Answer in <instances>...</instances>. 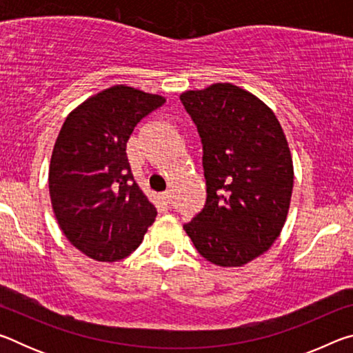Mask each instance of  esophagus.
Segmentation results:
<instances>
[{
  "mask_svg": "<svg viewBox=\"0 0 353 353\" xmlns=\"http://www.w3.org/2000/svg\"><path fill=\"white\" fill-rule=\"evenodd\" d=\"M160 199H162V202L165 205L171 204V194L170 193H162V196H160Z\"/></svg>",
  "mask_w": 353,
  "mask_h": 353,
  "instance_id": "esophagus-1",
  "label": "esophagus"
}]
</instances>
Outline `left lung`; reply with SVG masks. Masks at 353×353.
I'll list each match as a JSON object with an SVG mask.
<instances>
[{"label": "left lung", "mask_w": 353, "mask_h": 353, "mask_svg": "<svg viewBox=\"0 0 353 353\" xmlns=\"http://www.w3.org/2000/svg\"><path fill=\"white\" fill-rule=\"evenodd\" d=\"M181 101L202 143L207 199L183 224L198 252L241 266L277 240L292 193L288 141L274 112L232 83L190 90Z\"/></svg>", "instance_id": "obj_1"}]
</instances>
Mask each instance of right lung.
Listing matches in <instances>:
<instances>
[{
  "mask_svg": "<svg viewBox=\"0 0 353 353\" xmlns=\"http://www.w3.org/2000/svg\"><path fill=\"white\" fill-rule=\"evenodd\" d=\"M163 104L159 94L115 85L65 119L51 155V204L68 241L90 259H126L157 216L134 181L126 145L137 124Z\"/></svg>",
  "mask_w": 353,
  "mask_h": 353,
  "instance_id": "1",
  "label": "right lung"
}]
</instances>
